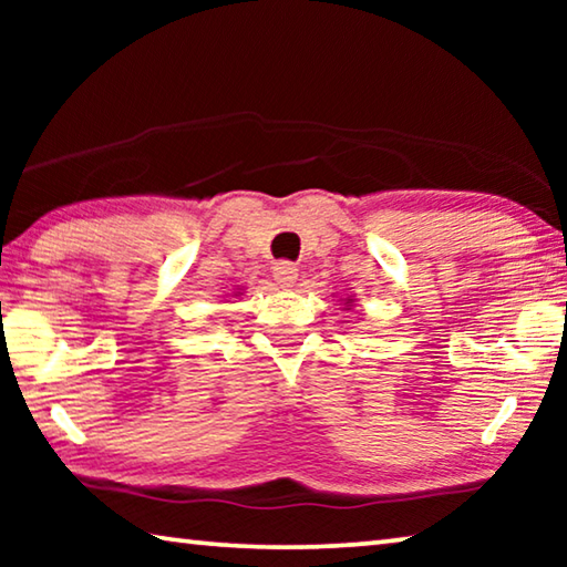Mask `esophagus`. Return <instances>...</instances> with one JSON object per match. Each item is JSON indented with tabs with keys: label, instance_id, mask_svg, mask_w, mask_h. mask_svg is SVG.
<instances>
[{
	"label": "esophagus",
	"instance_id": "34e87169",
	"mask_svg": "<svg viewBox=\"0 0 567 567\" xmlns=\"http://www.w3.org/2000/svg\"><path fill=\"white\" fill-rule=\"evenodd\" d=\"M272 277L277 280V285L282 287H292L297 280V267L292 262H275L272 267Z\"/></svg>",
	"mask_w": 567,
	"mask_h": 567
}]
</instances>
